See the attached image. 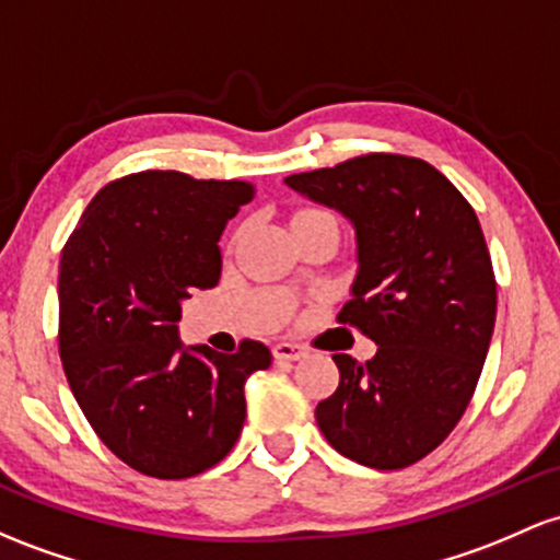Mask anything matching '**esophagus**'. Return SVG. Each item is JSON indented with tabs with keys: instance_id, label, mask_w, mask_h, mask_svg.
Here are the masks:
<instances>
[{
	"instance_id": "esophagus-1",
	"label": "esophagus",
	"mask_w": 560,
	"mask_h": 560,
	"mask_svg": "<svg viewBox=\"0 0 560 560\" xmlns=\"http://www.w3.org/2000/svg\"><path fill=\"white\" fill-rule=\"evenodd\" d=\"M305 355V348L298 342H276L273 359L276 361H300Z\"/></svg>"
}]
</instances>
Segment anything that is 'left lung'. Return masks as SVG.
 <instances>
[{
	"label": "left lung",
	"instance_id": "obj_1",
	"mask_svg": "<svg viewBox=\"0 0 560 560\" xmlns=\"http://www.w3.org/2000/svg\"><path fill=\"white\" fill-rule=\"evenodd\" d=\"M287 186L355 231V279L337 322L377 346L335 355L340 385L316 407L342 457L398 470L430 454L468 409L494 331L497 281L465 196L422 159L366 153Z\"/></svg>",
	"mask_w": 560,
	"mask_h": 560
}]
</instances>
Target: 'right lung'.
I'll use <instances>...</instances> for the list:
<instances>
[{"label": "right lung", "mask_w": 560, "mask_h": 560, "mask_svg": "<svg viewBox=\"0 0 560 560\" xmlns=\"http://www.w3.org/2000/svg\"><path fill=\"white\" fill-rule=\"evenodd\" d=\"M252 183L149 170L97 190L60 255V361L84 417L153 478L218 465L242 433L244 383L270 350L180 342L183 300L218 284L220 236Z\"/></svg>", "instance_id": "add662e5"}]
</instances>
